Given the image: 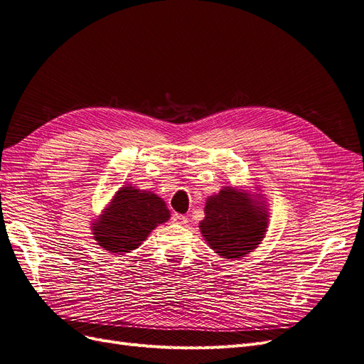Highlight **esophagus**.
I'll list each match as a JSON object with an SVG mask.
<instances>
[{"instance_id":"obj_1","label":"esophagus","mask_w":364,"mask_h":364,"mask_svg":"<svg viewBox=\"0 0 364 364\" xmlns=\"http://www.w3.org/2000/svg\"><path fill=\"white\" fill-rule=\"evenodd\" d=\"M171 218H173V222L179 223V225H185L186 222H188V217H186L185 214H178V213H174Z\"/></svg>"}]
</instances>
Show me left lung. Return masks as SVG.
I'll return each instance as SVG.
<instances>
[{
  "mask_svg": "<svg viewBox=\"0 0 364 364\" xmlns=\"http://www.w3.org/2000/svg\"><path fill=\"white\" fill-rule=\"evenodd\" d=\"M267 228V215L252 205L246 193L228 188L206 200L200 230L208 245L223 258H240L255 249Z\"/></svg>",
  "mask_w": 364,
  "mask_h": 364,
  "instance_id": "left-lung-1",
  "label": "left lung"
}]
</instances>
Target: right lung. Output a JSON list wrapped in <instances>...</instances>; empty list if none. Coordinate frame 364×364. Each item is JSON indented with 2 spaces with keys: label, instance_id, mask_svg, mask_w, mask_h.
I'll list each match as a JSON object with an SVG mask.
<instances>
[{
  "label": "right lung",
  "instance_id": "1",
  "mask_svg": "<svg viewBox=\"0 0 364 364\" xmlns=\"http://www.w3.org/2000/svg\"><path fill=\"white\" fill-rule=\"evenodd\" d=\"M168 218L170 211L161 197L123 186L92 230L103 249L123 255L136 249L153 229Z\"/></svg>",
  "mask_w": 364,
  "mask_h": 364
}]
</instances>
